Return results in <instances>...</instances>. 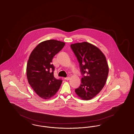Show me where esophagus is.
Returning <instances> with one entry per match:
<instances>
[{
	"instance_id": "obj_1",
	"label": "esophagus",
	"mask_w": 134,
	"mask_h": 134,
	"mask_svg": "<svg viewBox=\"0 0 134 134\" xmlns=\"http://www.w3.org/2000/svg\"><path fill=\"white\" fill-rule=\"evenodd\" d=\"M65 79L66 80H69V79H70V77H66Z\"/></svg>"
}]
</instances>
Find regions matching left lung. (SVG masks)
<instances>
[{
  "label": "left lung",
  "mask_w": 134,
  "mask_h": 134,
  "mask_svg": "<svg viewBox=\"0 0 134 134\" xmlns=\"http://www.w3.org/2000/svg\"><path fill=\"white\" fill-rule=\"evenodd\" d=\"M79 63L83 78L75 92L79 97L88 100L102 90L108 76V64L106 57L96 46L86 42L71 45Z\"/></svg>",
  "instance_id": "left-lung-1"
}]
</instances>
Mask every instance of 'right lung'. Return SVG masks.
I'll use <instances>...</instances> for the list:
<instances>
[{"label":"right lung","instance_id":"right-lung-1","mask_svg":"<svg viewBox=\"0 0 134 134\" xmlns=\"http://www.w3.org/2000/svg\"><path fill=\"white\" fill-rule=\"evenodd\" d=\"M65 45L57 40L45 41L38 44L30 55L26 66L27 81L34 91L44 99L55 96L62 84L61 79L54 76L55 67L52 62Z\"/></svg>","mask_w":134,"mask_h":134}]
</instances>
